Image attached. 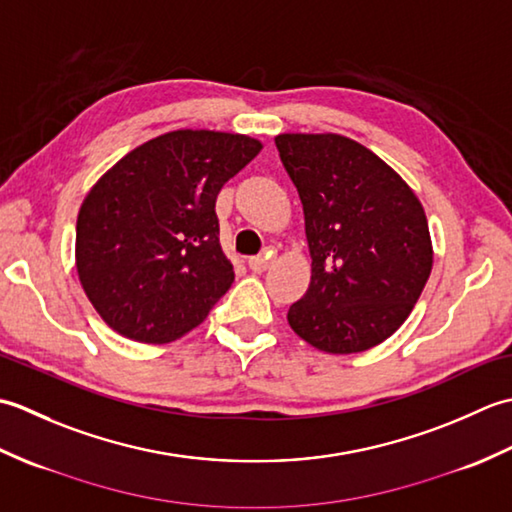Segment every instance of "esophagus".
I'll return each mask as SVG.
<instances>
[{
    "label": "esophagus",
    "mask_w": 512,
    "mask_h": 512,
    "mask_svg": "<svg viewBox=\"0 0 512 512\" xmlns=\"http://www.w3.org/2000/svg\"><path fill=\"white\" fill-rule=\"evenodd\" d=\"M248 268L253 270V273H264V270L268 268V257H264V255L250 257L248 259Z\"/></svg>",
    "instance_id": "1"
}]
</instances>
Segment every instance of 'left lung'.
I'll use <instances>...</instances> for the list:
<instances>
[{"label":"left lung","instance_id":"1","mask_svg":"<svg viewBox=\"0 0 512 512\" xmlns=\"http://www.w3.org/2000/svg\"><path fill=\"white\" fill-rule=\"evenodd\" d=\"M275 145L299 191L312 257L290 328L321 352H365L405 323L427 284V215L409 184L352 138L279 134Z\"/></svg>","mask_w":512,"mask_h":512}]
</instances>
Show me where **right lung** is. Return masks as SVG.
I'll return each instance as SVG.
<instances>
[{"label": "right lung", "mask_w": 512, "mask_h": 512, "mask_svg": "<svg viewBox=\"0 0 512 512\" xmlns=\"http://www.w3.org/2000/svg\"><path fill=\"white\" fill-rule=\"evenodd\" d=\"M259 151L244 134L178 129L129 151L85 195L76 273L114 332L158 345L209 317L235 279L217 193Z\"/></svg>", "instance_id": "1"}]
</instances>
